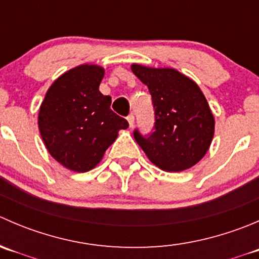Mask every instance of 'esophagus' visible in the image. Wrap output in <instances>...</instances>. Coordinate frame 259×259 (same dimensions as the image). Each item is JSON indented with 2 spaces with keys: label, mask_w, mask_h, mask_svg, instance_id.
<instances>
[{
  "label": "esophagus",
  "mask_w": 259,
  "mask_h": 259,
  "mask_svg": "<svg viewBox=\"0 0 259 259\" xmlns=\"http://www.w3.org/2000/svg\"><path fill=\"white\" fill-rule=\"evenodd\" d=\"M127 122H129V125H130V127H133L134 126V121H135V116H134V114H129L127 115Z\"/></svg>",
  "instance_id": "1"
}]
</instances>
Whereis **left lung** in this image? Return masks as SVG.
<instances>
[{
	"mask_svg": "<svg viewBox=\"0 0 259 259\" xmlns=\"http://www.w3.org/2000/svg\"><path fill=\"white\" fill-rule=\"evenodd\" d=\"M132 70L148 86L155 115L153 133L134 130L137 143L161 170L192 168L205 155L214 135V117L202 90L174 69L134 64Z\"/></svg>",
	"mask_w": 259,
	"mask_h": 259,
	"instance_id": "left-lung-1",
	"label": "left lung"
}]
</instances>
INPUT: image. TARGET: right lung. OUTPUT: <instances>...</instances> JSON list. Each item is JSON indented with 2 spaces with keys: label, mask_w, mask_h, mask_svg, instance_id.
I'll list each match as a JSON object with an SVG mask.
<instances>
[{
  "label": "right lung",
  "mask_w": 259,
  "mask_h": 259,
  "mask_svg": "<svg viewBox=\"0 0 259 259\" xmlns=\"http://www.w3.org/2000/svg\"><path fill=\"white\" fill-rule=\"evenodd\" d=\"M104 69L81 65L50 86L38 113V129L54 159L70 170L89 171L129 122L110 109L111 98L99 91Z\"/></svg>",
  "instance_id": "obj_1"
}]
</instances>
